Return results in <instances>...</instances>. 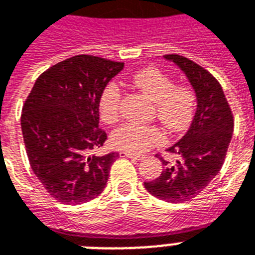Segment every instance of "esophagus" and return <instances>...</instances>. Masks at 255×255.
<instances>
[{"mask_svg":"<svg viewBox=\"0 0 255 255\" xmlns=\"http://www.w3.org/2000/svg\"><path fill=\"white\" fill-rule=\"evenodd\" d=\"M120 156L122 158H133V159H140V155H137V153H132L129 151H120Z\"/></svg>","mask_w":255,"mask_h":255,"instance_id":"1","label":"esophagus"}]
</instances>
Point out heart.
Returning <instances> with one entry per match:
<instances>
[{"instance_id":"1","label":"heart","mask_w":255,"mask_h":255,"mask_svg":"<svg viewBox=\"0 0 255 255\" xmlns=\"http://www.w3.org/2000/svg\"><path fill=\"white\" fill-rule=\"evenodd\" d=\"M132 83L155 104V115L167 129L182 131L191 123L195 110V95L191 88L175 85L174 80L155 67L136 72ZM122 93L116 84L107 85L100 95L99 110L102 119L116 123L120 116ZM163 140V133L152 126L127 123L115 129L111 141L119 149L143 152Z\"/></svg>"}]
</instances>
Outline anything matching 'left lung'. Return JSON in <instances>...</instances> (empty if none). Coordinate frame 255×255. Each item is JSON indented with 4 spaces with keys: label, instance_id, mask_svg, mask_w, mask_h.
Listing matches in <instances>:
<instances>
[{
    "label": "left lung",
    "instance_id": "8db88e82",
    "mask_svg": "<svg viewBox=\"0 0 255 255\" xmlns=\"http://www.w3.org/2000/svg\"><path fill=\"white\" fill-rule=\"evenodd\" d=\"M183 72L197 97L190 128L168 151L179 159L164 164L159 178L144 182L145 190L162 201L180 203L203 191L218 175L230 144L234 123L223 89L201 65L179 54H166Z\"/></svg>",
    "mask_w": 255,
    "mask_h": 255
}]
</instances>
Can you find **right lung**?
<instances>
[{
	"label": "right lung",
	"instance_id": "right-lung-1",
	"mask_svg": "<svg viewBox=\"0 0 255 255\" xmlns=\"http://www.w3.org/2000/svg\"><path fill=\"white\" fill-rule=\"evenodd\" d=\"M123 68L102 57L73 56L44 72L25 102L21 129L29 163L61 203L92 201L106 187L119 153L96 156L91 151L107 140L99 127L100 95Z\"/></svg>",
	"mask_w": 255,
	"mask_h": 255
}]
</instances>
